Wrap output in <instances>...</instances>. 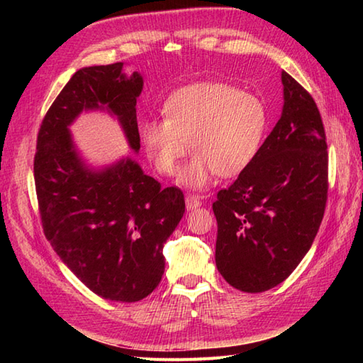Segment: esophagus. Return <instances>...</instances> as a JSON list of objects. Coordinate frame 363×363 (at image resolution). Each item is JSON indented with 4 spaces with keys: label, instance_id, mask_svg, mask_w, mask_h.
Instances as JSON below:
<instances>
[{
    "label": "esophagus",
    "instance_id": "1",
    "mask_svg": "<svg viewBox=\"0 0 363 363\" xmlns=\"http://www.w3.org/2000/svg\"><path fill=\"white\" fill-rule=\"evenodd\" d=\"M201 199H199L196 195H189L186 198V206H187V211H194L196 207L201 206Z\"/></svg>",
    "mask_w": 363,
    "mask_h": 363
}]
</instances>
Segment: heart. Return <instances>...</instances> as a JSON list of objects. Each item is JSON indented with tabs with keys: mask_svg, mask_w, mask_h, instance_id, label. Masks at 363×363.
<instances>
[{
	"mask_svg": "<svg viewBox=\"0 0 363 363\" xmlns=\"http://www.w3.org/2000/svg\"><path fill=\"white\" fill-rule=\"evenodd\" d=\"M164 121L140 125L146 156L160 174L173 176L189 151L179 182L203 189L212 176L234 177L248 168L267 134V106L225 82H198L176 90L162 107Z\"/></svg>",
	"mask_w": 363,
	"mask_h": 363,
	"instance_id": "b5f03b06",
	"label": "heart"
}]
</instances>
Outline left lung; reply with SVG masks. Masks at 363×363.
Listing matches in <instances>:
<instances>
[{
    "label": "left lung",
    "instance_id": "1",
    "mask_svg": "<svg viewBox=\"0 0 363 363\" xmlns=\"http://www.w3.org/2000/svg\"><path fill=\"white\" fill-rule=\"evenodd\" d=\"M284 107L252 164L212 204L215 262L234 289L276 287L311 250L328 201V143L313 98L282 72Z\"/></svg>",
    "mask_w": 363,
    "mask_h": 363
}]
</instances>
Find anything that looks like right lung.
<instances>
[{
  "mask_svg": "<svg viewBox=\"0 0 363 363\" xmlns=\"http://www.w3.org/2000/svg\"><path fill=\"white\" fill-rule=\"evenodd\" d=\"M142 89V76H126L123 62L81 68L46 112L34 157L45 237L84 285L121 303L140 301L159 285L165 269L162 248L186 212L184 194L162 189L130 157L89 168L68 126L82 111L106 109L137 152L135 104Z\"/></svg>",
  "mask_w": 363,
  "mask_h": 363,
  "instance_id": "right-lung-1",
  "label": "right lung"
}]
</instances>
